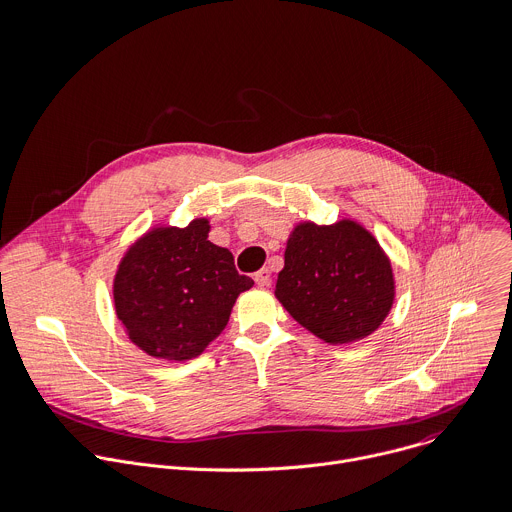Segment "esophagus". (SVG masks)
Wrapping results in <instances>:
<instances>
[{"label": "esophagus", "instance_id": "34e87169", "mask_svg": "<svg viewBox=\"0 0 512 512\" xmlns=\"http://www.w3.org/2000/svg\"><path fill=\"white\" fill-rule=\"evenodd\" d=\"M254 280H256V285H258V287H270V282H272V278H270V270H268V268L258 270V272L254 274Z\"/></svg>", "mask_w": 512, "mask_h": 512}]
</instances>
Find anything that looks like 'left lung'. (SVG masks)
Returning a JSON list of instances; mask_svg holds the SVG:
<instances>
[{"label":"left lung","mask_w":512,"mask_h":512,"mask_svg":"<svg viewBox=\"0 0 512 512\" xmlns=\"http://www.w3.org/2000/svg\"><path fill=\"white\" fill-rule=\"evenodd\" d=\"M274 295L323 342L350 344L384 321L394 301V278L386 254L356 221H307L287 242Z\"/></svg>","instance_id":"obj_1"}]
</instances>
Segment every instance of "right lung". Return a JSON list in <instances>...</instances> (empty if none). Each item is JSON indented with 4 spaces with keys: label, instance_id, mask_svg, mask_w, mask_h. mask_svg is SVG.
Wrapping results in <instances>:
<instances>
[{
    "label": "right lung",
    "instance_id": "obj_1",
    "mask_svg": "<svg viewBox=\"0 0 512 512\" xmlns=\"http://www.w3.org/2000/svg\"><path fill=\"white\" fill-rule=\"evenodd\" d=\"M209 221L183 230L156 227L124 256L113 301L132 342L148 356L191 360L223 331L240 293L254 280L234 256L207 240Z\"/></svg>",
    "mask_w": 512,
    "mask_h": 512
}]
</instances>
